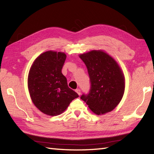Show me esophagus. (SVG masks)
Here are the masks:
<instances>
[{
    "instance_id": "esophagus-1",
    "label": "esophagus",
    "mask_w": 154,
    "mask_h": 154,
    "mask_svg": "<svg viewBox=\"0 0 154 154\" xmlns=\"http://www.w3.org/2000/svg\"><path fill=\"white\" fill-rule=\"evenodd\" d=\"M75 92H76L79 95H80L81 94V90H79V89H77V90H75Z\"/></svg>"
}]
</instances>
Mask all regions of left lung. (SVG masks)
Instances as JSON below:
<instances>
[{"instance_id": "left-lung-1", "label": "left lung", "mask_w": 154, "mask_h": 154, "mask_svg": "<svg viewBox=\"0 0 154 154\" xmlns=\"http://www.w3.org/2000/svg\"><path fill=\"white\" fill-rule=\"evenodd\" d=\"M79 58L86 65L91 88L81 99L96 115L113 111L120 103L125 90L123 71L115 60L103 50L82 54Z\"/></svg>"}]
</instances>
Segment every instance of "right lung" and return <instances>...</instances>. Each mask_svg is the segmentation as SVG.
I'll return each mask as SVG.
<instances>
[{"mask_svg":"<svg viewBox=\"0 0 154 154\" xmlns=\"http://www.w3.org/2000/svg\"><path fill=\"white\" fill-rule=\"evenodd\" d=\"M66 58L64 52L47 51L35 60L30 69L28 88L31 100L45 115H60L79 97L68 87L66 78L62 73Z\"/></svg>","mask_w":154,"mask_h":154,"instance_id":"add662e5","label":"right lung"}]
</instances>
